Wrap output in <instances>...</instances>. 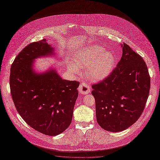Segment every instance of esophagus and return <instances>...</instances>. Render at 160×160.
Wrapping results in <instances>:
<instances>
[{
    "mask_svg": "<svg viewBox=\"0 0 160 160\" xmlns=\"http://www.w3.org/2000/svg\"><path fill=\"white\" fill-rule=\"evenodd\" d=\"M78 91L82 94H88L91 91L90 85L86 82H82L78 87Z\"/></svg>",
    "mask_w": 160,
    "mask_h": 160,
    "instance_id": "esophagus-1",
    "label": "esophagus"
}]
</instances>
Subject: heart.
I'll return each mask as SVG.
<instances>
[{"instance_id": "1", "label": "heart", "mask_w": 160, "mask_h": 160, "mask_svg": "<svg viewBox=\"0 0 160 160\" xmlns=\"http://www.w3.org/2000/svg\"><path fill=\"white\" fill-rule=\"evenodd\" d=\"M114 66L113 53L94 45L78 52L73 58V63L68 64V69L73 73H78V68L87 67L85 72L88 77L92 80L99 81L107 77Z\"/></svg>"}]
</instances>
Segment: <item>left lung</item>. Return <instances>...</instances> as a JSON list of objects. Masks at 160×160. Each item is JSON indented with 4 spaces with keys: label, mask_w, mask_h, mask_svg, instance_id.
Wrapping results in <instances>:
<instances>
[{
    "label": "left lung",
    "mask_w": 160,
    "mask_h": 160,
    "mask_svg": "<svg viewBox=\"0 0 160 160\" xmlns=\"http://www.w3.org/2000/svg\"><path fill=\"white\" fill-rule=\"evenodd\" d=\"M121 60L110 74L92 85L99 125L121 132L140 117L149 94L151 78L142 57L123 42Z\"/></svg>",
    "instance_id": "obj_1"
}]
</instances>
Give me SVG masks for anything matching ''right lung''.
I'll return each instance as SVG.
<instances>
[{
	"label": "right lung",
	"instance_id": "obj_1",
	"mask_svg": "<svg viewBox=\"0 0 160 160\" xmlns=\"http://www.w3.org/2000/svg\"><path fill=\"white\" fill-rule=\"evenodd\" d=\"M53 52L45 39L30 43L13 61L9 77L17 112L28 125L48 136L62 133L70 125L80 84L62 79L53 69L41 74L33 71L35 59Z\"/></svg>",
	"mask_w": 160,
	"mask_h": 160
}]
</instances>
